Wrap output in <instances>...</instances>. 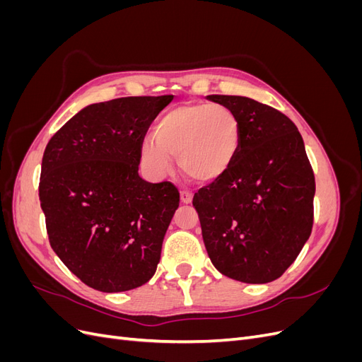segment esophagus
<instances>
[{"mask_svg":"<svg viewBox=\"0 0 362 362\" xmlns=\"http://www.w3.org/2000/svg\"><path fill=\"white\" fill-rule=\"evenodd\" d=\"M180 194H181V202L182 204H192V201H193V193L190 192V190H181L180 192Z\"/></svg>","mask_w":362,"mask_h":362,"instance_id":"obj_1","label":"esophagus"}]
</instances>
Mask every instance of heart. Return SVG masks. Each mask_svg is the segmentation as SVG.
Masks as SVG:
<instances>
[{
	"mask_svg": "<svg viewBox=\"0 0 362 362\" xmlns=\"http://www.w3.org/2000/svg\"><path fill=\"white\" fill-rule=\"evenodd\" d=\"M156 138L146 137L140 146L141 161L151 175H166L172 157H178L185 177L211 182L233 166L242 144V124L226 105L182 104L158 120Z\"/></svg>",
	"mask_w": 362,
	"mask_h": 362,
	"instance_id": "1",
	"label": "heart"
}]
</instances>
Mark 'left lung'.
<instances>
[{
  "mask_svg": "<svg viewBox=\"0 0 362 362\" xmlns=\"http://www.w3.org/2000/svg\"><path fill=\"white\" fill-rule=\"evenodd\" d=\"M233 108L242 144L229 170L193 196L204 245L222 275L246 284L278 279L311 235L315 181L291 120L246 96L210 95Z\"/></svg>",
  "mask_w": 362,
  "mask_h": 362,
  "instance_id": "left-lung-1",
  "label": "left lung"
}]
</instances>
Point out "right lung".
<instances>
[{
  "instance_id": "obj_1",
  "label": "right lung",
  "mask_w": 362,
  "mask_h": 362,
  "mask_svg": "<svg viewBox=\"0 0 362 362\" xmlns=\"http://www.w3.org/2000/svg\"><path fill=\"white\" fill-rule=\"evenodd\" d=\"M172 100L128 96L87 105L43 152L39 199L49 245L95 290H133L157 270L180 192L140 177V146Z\"/></svg>"
}]
</instances>
